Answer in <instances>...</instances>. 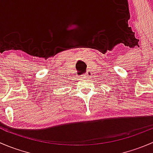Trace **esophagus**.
<instances>
[{"instance_id": "1", "label": "esophagus", "mask_w": 153, "mask_h": 153, "mask_svg": "<svg viewBox=\"0 0 153 153\" xmlns=\"http://www.w3.org/2000/svg\"><path fill=\"white\" fill-rule=\"evenodd\" d=\"M91 75H92V72H91L89 70H87V72H86V76H91Z\"/></svg>"}]
</instances>
